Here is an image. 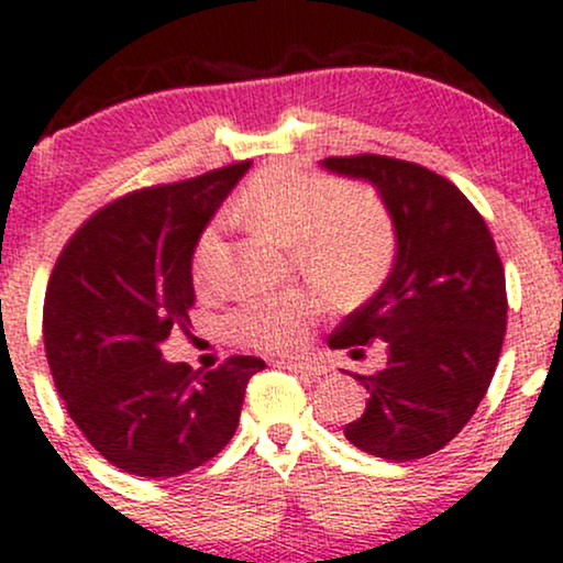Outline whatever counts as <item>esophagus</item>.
Instances as JSON below:
<instances>
[{
    "instance_id": "esophagus-1",
    "label": "esophagus",
    "mask_w": 563,
    "mask_h": 563,
    "mask_svg": "<svg viewBox=\"0 0 563 563\" xmlns=\"http://www.w3.org/2000/svg\"><path fill=\"white\" fill-rule=\"evenodd\" d=\"M277 367H283V371L288 373H299V376H307V378H318L322 373V367L312 363H277Z\"/></svg>"
}]
</instances>
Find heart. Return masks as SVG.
Returning a JSON list of instances; mask_svg holds the SVG:
<instances>
[{
    "mask_svg": "<svg viewBox=\"0 0 563 563\" xmlns=\"http://www.w3.org/2000/svg\"><path fill=\"white\" fill-rule=\"evenodd\" d=\"M235 217L290 245L294 262L309 280L335 299H354L384 277L394 254V224L376 192L344 190L331 177L294 164L264 166L245 183ZM219 230L206 228L192 254V280L214 286ZM318 299L307 290L256 296L230 314L238 344L264 354L299 349L318 320Z\"/></svg>",
    "mask_w": 563,
    "mask_h": 563,
    "instance_id": "1",
    "label": "heart"
}]
</instances>
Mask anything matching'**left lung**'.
<instances>
[{
    "label": "left lung",
    "instance_id": "obj_1",
    "mask_svg": "<svg viewBox=\"0 0 563 563\" xmlns=\"http://www.w3.org/2000/svg\"><path fill=\"white\" fill-rule=\"evenodd\" d=\"M322 166L376 187L397 235L384 286L328 339L352 354L386 344V365L354 376L371 399L344 437L384 461L426 457L461 434L495 376L508 318L503 262L479 211L437 172L373 153Z\"/></svg>",
    "mask_w": 563,
    "mask_h": 563
}]
</instances>
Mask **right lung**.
Listing matches in <instances>:
<instances>
[{
  "mask_svg": "<svg viewBox=\"0 0 563 563\" xmlns=\"http://www.w3.org/2000/svg\"><path fill=\"white\" fill-rule=\"evenodd\" d=\"M251 161L134 190L74 232L44 296V349L68 416L115 468L166 479L203 466L241 421L260 357L217 371L166 363L161 341L190 328L192 254Z\"/></svg>",
  "mask_w": 563,
  "mask_h": 563,
  "instance_id": "add662e5",
  "label": "right lung"
}]
</instances>
